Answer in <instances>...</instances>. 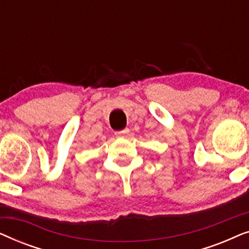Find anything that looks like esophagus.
I'll use <instances>...</instances> for the list:
<instances>
[{
  "label": "esophagus",
  "mask_w": 249,
  "mask_h": 249,
  "mask_svg": "<svg viewBox=\"0 0 249 249\" xmlns=\"http://www.w3.org/2000/svg\"><path fill=\"white\" fill-rule=\"evenodd\" d=\"M128 132H129V129L125 128V129H122V130L115 131V136H117V137H122V136H124L125 134H128Z\"/></svg>",
  "instance_id": "obj_1"
}]
</instances>
